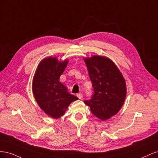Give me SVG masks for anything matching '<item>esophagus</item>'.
Returning <instances> with one entry per match:
<instances>
[{"instance_id":"esophagus-1","label":"esophagus","mask_w":158,"mask_h":158,"mask_svg":"<svg viewBox=\"0 0 158 158\" xmlns=\"http://www.w3.org/2000/svg\"><path fill=\"white\" fill-rule=\"evenodd\" d=\"M77 97H78L79 99H82L83 97V95L82 93H79V94H77Z\"/></svg>"}]
</instances>
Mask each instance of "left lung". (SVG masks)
Segmentation results:
<instances>
[{
    "label": "left lung",
    "mask_w": 158,
    "mask_h": 158,
    "mask_svg": "<svg viewBox=\"0 0 158 158\" xmlns=\"http://www.w3.org/2000/svg\"><path fill=\"white\" fill-rule=\"evenodd\" d=\"M93 93L85 100L92 113L106 120L118 112L126 97L125 79L115 64L108 58L94 56L85 59Z\"/></svg>",
    "instance_id": "1"
}]
</instances>
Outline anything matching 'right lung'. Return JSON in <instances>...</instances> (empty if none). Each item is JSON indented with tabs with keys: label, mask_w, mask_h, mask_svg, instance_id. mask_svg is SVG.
I'll return each mask as SVG.
<instances>
[{
	"label": "right lung",
	"mask_w": 158,
	"mask_h": 158,
	"mask_svg": "<svg viewBox=\"0 0 158 158\" xmlns=\"http://www.w3.org/2000/svg\"><path fill=\"white\" fill-rule=\"evenodd\" d=\"M68 60L58 62L56 58L44 59L34 76L33 92L40 108L44 112L58 119L65 112L69 104L78 98L71 94L59 81L68 65Z\"/></svg>",
	"instance_id": "1"
}]
</instances>
